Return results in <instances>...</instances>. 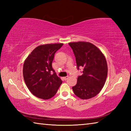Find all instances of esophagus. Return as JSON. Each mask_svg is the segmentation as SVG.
I'll return each mask as SVG.
<instances>
[{
  "mask_svg": "<svg viewBox=\"0 0 131 131\" xmlns=\"http://www.w3.org/2000/svg\"><path fill=\"white\" fill-rule=\"evenodd\" d=\"M68 78H69V77H68V76H67V77H63V79H64V80H67V79H68Z\"/></svg>",
  "mask_w": 131,
  "mask_h": 131,
  "instance_id": "34e87169",
  "label": "esophagus"
}]
</instances>
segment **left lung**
<instances>
[{
  "label": "left lung",
  "instance_id": "left-lung-1",
  "mask_svg": "<svg viewBox=\"0 0 131 131\" xmlns=\"http://www.w3.org/2000/svg\"><path fill=\"white\" fill-rule=\"evenodd\" d=\"M74 52L78 70L83 68V74L72 87L74 94L81 99L96 96L104 87L107 75L105 56L93 44L86 41L69 43Z\"/></svg>",
  "mask_w": 131,
  "mask_h": 131
}]
</instances>
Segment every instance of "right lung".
<instances>
[{
    "label": "right lung",
    "instance_id": "1",
    "mask_svg": "<svg viewBox=\"0 0 131 131\" xmlns=\"http://www.w3.org/2000/svg\"><path fill=\"white\" fill-rule=\"evenodd\" d=\"M63 43L47 44L33 50L24 63L23 76L29 91L38 98L48 100L57 93L62 80L52 68L55 53Z\"/></svg>",
    "mask_w": 131,
    "mask_h": 131
}]
</instances>
